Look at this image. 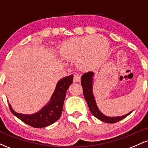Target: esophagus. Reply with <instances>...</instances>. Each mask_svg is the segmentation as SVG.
Returning <instances> with one entry per match:
<instances>
[{"mask_svg": "<svg viewBox=\"0 0 148 148\" xmlns=\"http://www.w3.org/2000/svg\"><path fill=\"white\" fill-rule=\"evenodd\" d=\"M73 81H74V83L79 82L81 81V76L79 75V74H75L74 76V79H73Z\"/></svg>", "mask_w": 148, "mask_h": 148, "instance_id": "34e87169", "label": "esophagus"}]
</instances>
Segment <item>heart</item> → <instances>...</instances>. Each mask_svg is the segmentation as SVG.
<instances>
[{"label": "heart", "instance_id": "b5f03b06", "mask_svg": "<svg viewBox=\"0 0 148 148\" xmlns=\"http://www.w3.org/2000/svg\"><path fill=\"white\" fill-rule=\"evenodd\" d=\"M109 50V44L104 37L84 36L66 40L60 47L62 59L76 62L82 70L97 67L105 60Z\"/></svg>", "mask_w": 148, "mask_h": 148}]
</instances>
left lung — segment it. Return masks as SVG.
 I'll return each mask as SVG.
<instances>
[{
	"label": "left lung",
	"mask_w": 148,
	"mask_h": 148,
	"mask_svg": "<svg viewBox=\"0 0 148 148\" xmlns=\"http://www.w3.org/2000/svg\"><path fill=\"white\" fill-rule=\"evenodd\" d=\"M92 77L93 72H89L88 73H85L81 76V84L83 88V92H84L85 99L87 101L90 111L91 112L92 114L94 115L95 118L101 120L102 122H104V123H115L125 118L130 113H132V111L129 113L128 114L123 115V116L114 117V118L113 117L106 116V115L102 114L99 111V110L98 109L95 100L94 96H93L92 94Z\"/></svg>",
	"instance_id": "left-lung-1"
}]
</instances>
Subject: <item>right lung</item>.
<instances>
[{"instance_id":"obj_1","label":"right lung","mask_w":148,"mask_h":148,"mask_svg":"<svg viewBox=\"0 0 148 148\" xmlns=\"http://www.w3.org/2000/svg\"><path fill=\"white\" fill-rule=\"evenodd\" d=\"M72 81L73 75L64 77L59 81L51 98L50 102L41 111L35 114L24 115L16 113L13 111L9 103L10 111L22 122L35 128H42L49 126L56 122L61 116L66 92L72 84Z\"/></svg>"}]
</instances>
